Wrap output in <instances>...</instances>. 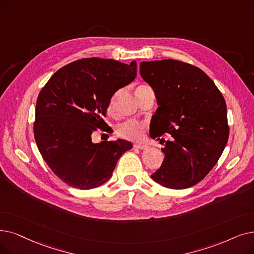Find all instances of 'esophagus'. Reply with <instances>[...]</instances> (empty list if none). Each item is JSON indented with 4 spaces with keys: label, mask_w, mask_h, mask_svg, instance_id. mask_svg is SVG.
Wrapping results in <instances>:
<instances>
[{
    "label": "esophagus",
    "mask_w": 254,
    "mask_h": 254,
    "mask_svg": "<svg viewBox=\"0 0 254 254\" xmlns=\"http://www.w3.org/2000/svg\"><path fill=\"white\" fill-rule=\"evenodd\" d=\"M134 147H135V148H138V149H146V148H148L147 145L142 144V143H135Z\"/></svg>",
    "instance_id": "34e87169"
}]
</instances>
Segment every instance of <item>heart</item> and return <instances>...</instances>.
Returning a JSON list of instances; mask_svg holds the SVG:
<instances>
[{"instance_id":"heart-1","label":"heart","mask_w":254,"mask_h":254,"mask_svg":"<svg viewBox=\"0 0 254 254\" xmlns=\"http://www.w3.org/2000/svg\"><path fill=\"white\" fill-rule=\"evenodd\" d=\"M145 124L137 120L125 121L117 127V134L124 139L130 141H139L144 137Z\"/></svg>"}]
</instances>
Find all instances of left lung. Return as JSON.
<instances>
[{"instance_id":"8db88e82","label":"left lung","mask_w":254,"mask_h":254,"mask_svg":"<svg viewBox=\"0 0 254 254\" xmlns=\"http://www.w3.org/2000/svg\"><path fill=\"white\" fill-rule=\"evenodd\" d=\"M140 74L154 90L159 106L150 137L172 136L165 142L164 161L151 179L169 189L190 188L213 169L226 146V103L207 74L188 63L141 62Z\"/></svg>"}]
</instances>
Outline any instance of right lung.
I'll use <instances>...</instances> for the list:
<instances>
[{
  "instance_id": "add662e5",
  "label": "right lung",
  "mask_w": 254,
  "mask_h": 254,
  "mask_svg": "<svg viewBox=\"0 0 254 254\" xmlns=\"http://www.w3.org/2000/svg\"><path fill=\"white\" fill-rule=\"evenodd\" d=\"M137 75L136 61L87 58L55 72L42 88L35 108L34 136L52 171L70 187L89 190L112 176L117 161L133 147L117 139L93 143L91 135L107 127L113 94Z\"/></svg>"
}]
</instances>
